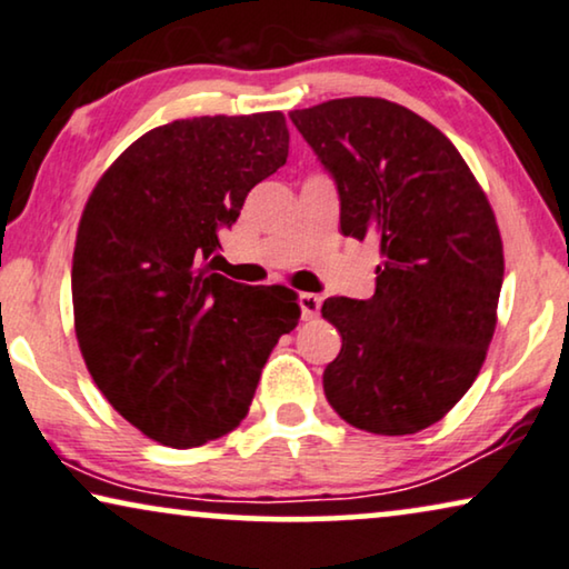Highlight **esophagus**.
Here are the masks:
<instances>
[{
  "label": "esophagus",
  "mask_w": 569,
  "mask_h": 569,
  "mask_svg": "<svg viewBox=\"0 0 569 569\" xmlns=\"http://www.w3.org/2000/svg\"><path fill=\"white\" fill-rule=\"evenodd\" d=\"M299 307H301L303 319H315L319 315V309H322V296L301 293L299 296Z\"/></svg>",
  "instance_id": "1"
}]
</instances>
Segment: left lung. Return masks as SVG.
<instances>
[{"label": "left lung", "mask_w": 569, "mask_h": 569, "mask_svg": "<svg viewBox=\"0 0 569 569\" xmlns=\"http://www.w3.org/2000/svg\"><path fill=\"white\" fill-rule=\"evenodd\" d=\"M288 116L338 182L342 234L381 242L371 299L322 303L342 335L327 402L368 433H418L467 395L498 325L492 206L453 143L405 106L340 98Z\"/></svg>", "instance_id": "8db88e82"}]
</instances>
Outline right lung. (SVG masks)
I'll return each mask as SVG.
<instances>
[{
	"label": "right lung",
	"mask_w": 569,
	"mask_h": 569,
	"mask_svg": "<svg viewBox=\"0 0 569 569\" xmlns=\"http://www.w3.org/2000/svg\"><path fill=\"white\" fill-rule=\"evenodd\" d=\"M286 157L278 110L186 118L136 139L87 198L77 342L108 402L151 441L193 448L234 430L270 350L299 325L291 288L234 283L208 262Z\"/></svg>",
	"instance_id": "obj_1"
}]
</instances>
